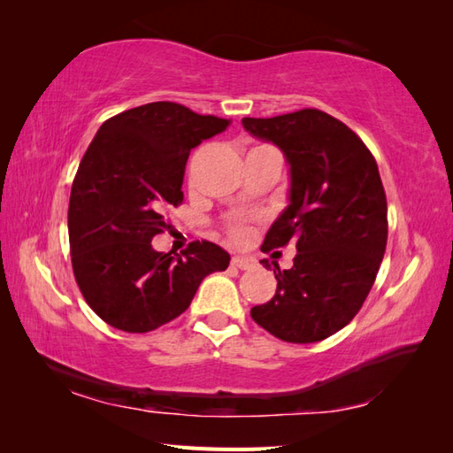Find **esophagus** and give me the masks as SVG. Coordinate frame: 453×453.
I'll return each mask as SVG.
<instances>
[{
    "label": "esophagus",
    "mask_w": 453,
    "mask_h": 453,
    "mask_svg": "<svg viewBox=\"0 0 453 453\" xmlns=\"http://www.w3.org/2000/svg\"><path fill=\"white\" fill-rule=\"evenodd\" d=\"M232 265L242 268V271H249V268L255 266V258L253 257H245V255H235L232 258Z\"/></svg>",
    "instance_id": "34e87169"
}]
</instances>
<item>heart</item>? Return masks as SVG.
<instances>
[{
    "instance_id": "b5f03b06",
    "label": "heart",
    "mask_w": 453,
    "mask_h": 453,
    "mask_svg": "<svg viewBox=\"0 0 453 453\" xmlns=\"http://www.w3.org/2000/svg\"><path fill=\"white\" fill-rule=\"evenodd\" d=\"M229 235H232V239H235V242H245L249 237V229L242 224H235L229 227Z\"/></svg>"
}]
</instances>
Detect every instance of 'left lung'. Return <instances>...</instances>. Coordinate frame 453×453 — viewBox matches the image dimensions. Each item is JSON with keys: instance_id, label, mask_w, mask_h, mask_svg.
<instances>
[{"instance_id": "left-lung-1", "label": "left lung", "mask_w": 453, "mask_h": 453, "mask_svg": "<svg viewBox=\"0 0 453 453\" xmlns=\"http://www.w3.org/2000/svg\"><path fill=\"white\" fill-rule=\"evenodd\" d=\"M243 128L280 148L290 165V204L268 229L263 251L296 243L271 302L251 317L276 339L317 342L360 311L388 245V200L365 143L331 114L303 109L243 119ZM271 268L266 258L261 261Z\"/></svg>"}]
</instances>
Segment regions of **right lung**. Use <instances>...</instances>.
<instances>
[{"instance_id": "add662e5", "label": "right lung", "mask_w": 453, "mask_h": 453, "mask_svg": "<svg viewBox=\"0 0 453 453\" xmlns=\"http://www.w3.org/2000/svg\"><path fill=\"white\" fill-rule=\"evenodd\" d=\"M229 122L157 101L103 122L75 173L67 232L80 290L104 323L148 333L190 305L200 282L226 271L229 255L192 242L180 255L159 253L167 206L182 202L188 153Z\"/></svg>"}]
</instances>
